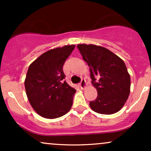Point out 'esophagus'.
Masks as SVG:
<instances>
[{
    "mask_svg": "<svg viewBox=\"0 0 151 151\" xmlns=\"http://www.w3.org/2000/svg\"><path fill=\"white\" fill-rule=\"evenodd\" d=\"M86 84L85 79H81L80 84H79V86H80V88L81 89H84V88L86 87Z\"/></svg>",
    "mask_w": 151,
    "mask_h": 151,
    "instance_id": "obj_1",
    "label": "esophagus"
}]
</instances>
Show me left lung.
I'll return each mask as SVG.
<instances>
[{"mask_svg": "<svg viewBox=\"0 0 151 151\" xmlns=\"http://www.w3.org/2000/svg\"><path fill=\"white\" fill-rule=\"evenodd\" d=\"M77 48L89 67L91 84L97 91V97L89 102L91 109L106 115L116 113L125 104L131 89L124 62L104 47L79 44Z\"/></svg>", "mask_w": 151, "mask_h": 151, "instance_id": "left-lung-1", "label": "left lung"}]
</instances>
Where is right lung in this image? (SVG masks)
Segmentation results:
<instances>
[{
    "label": "right lung",
    "instance_id": "add662e5",
    "mask_svg": "<svg viewBox=\"0 0 151 151\" xmlns=\"http://www.w3.org/2000/svg\"><path fill=\"white\" fill-rule=\"evenodd\" d=\"M74 45L56 47L43 53L31 63L25 79L26 94L40 116L53 119L71 109L76 90L65 81L63 65Z\"/></svg>",
    "mask_w": 151,
    "mask_h": 151
}]
</instances>
